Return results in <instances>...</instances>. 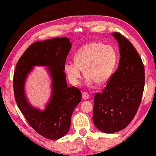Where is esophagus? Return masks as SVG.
Listing matches in <instances>:
<instances>
[{"instance_id":"obj_1","label":"esophagus","mask_w":156,"mask_h":156,"mask_svg":"<svg viewBox=\"0 0 156 156\" xmlns=\"http://www.w3.org/2000/svg\"><path fill=\"white\" fill-rule=\"evenodd\" d=\"M89 97V95L88 94L86 93V92H83L82 93V99L84 100H87L88 99Z\"/></svg>"}]
</instances>
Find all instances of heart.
<instances>
[{
    "label": "heart",
    "mask_w": 156,
    "mask_h": 156,
    "mask_svg": "<svg viewBox=\"0 0 156 156\" xmlns=\"http://www.w3.org/2000/svg\"><path fill=\"white\" fill-rule=\"evenodd\" d=\"M118 55L114 48L101 42L85 44L74 55V63L67 62L65 72L70 82L74 85L80 84L83 71L87 76V84L91 86L105 83L116 67Z\"/></svg>",
    "instance_id": "obj_1"
}]
</instances>
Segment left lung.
Segmentation results:
<instances>
[{
	"instance_id": "left-lung-1",
	"label": "left lung",
	"mask_w": 156,
	"mask_h": 156,
	"mask_svg": "<svg viewBox=\"0 0 156 156\" xmlns=\"http://www.w3.org/2000/svg\"><path fill=\"white\" fill-rule=\"evenodd\" d=\"M112 35L120 52L118 69L102 92L95 94L92 118L95 126L106 133L121 131L131 122L145 85L144 66L135 48L120 33Z\"/></svg>"
}]
</instances>
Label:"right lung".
<instances>
[{
  "label": "right lung",
  "mask_w": 156,
  "mask_h": 156,
  "mask_svg": "<svg viewBox=\"0 0 156 156\" xmlns=\"http://www.w3.org/2000/svg\"><path fill=\"white\" fill-rule=\"evenodd\" d=\"M71 48L68 37L34 42L19 59L14 72V95L19 109L37 133L50 140L59 139L69 131L72 113L82 100L80 89L67 87L64 72ZM35 66H48L52 80L50 101L42 111L32 106L24 94L25 80Z\"/></svg>",
  "instance_id": "1"
}]
</instances>
